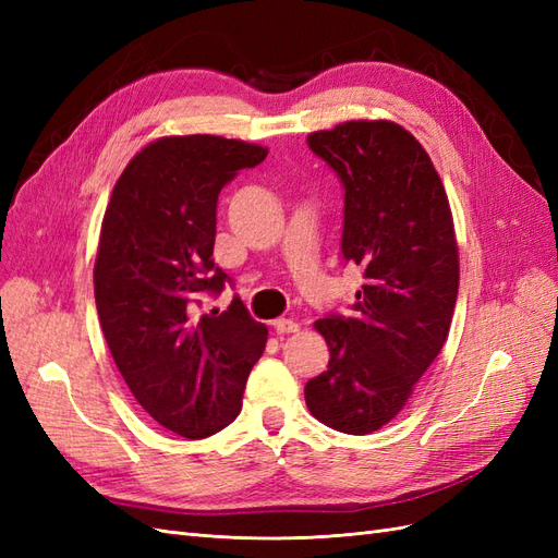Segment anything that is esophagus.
Segmentation results:
<instances>
[{
  "instance_id": "1",
  "label": "esophagus",
  "mask_w": 558,
  "mask_h": 558,
  "mask_svg": "<svg viewBox=\"0 0 558 558\" xmlns=\"http://www.w3.org/2000/svg\"><path fill=\"white\" fill-rule=\"evenodd\" d=\"M272 326H275V330H277L279 335H286V332H298V330H300V326L295 324V320H291V318H277Z\"/></svg>"
}]
</instances>
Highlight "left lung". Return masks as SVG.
I'll use <instances>...</instances> for the list:
<instances>
[{"mask_svg": "<svg viewBox=\"0 0 558 558\" xmlns=\"http://www.w3.org/2000/svg\"><path fill=\"white\" fill-rule=\"evenodd\" d=\"M307 142L344 183L342 253L365 283L351 316L314 324L330 361L305 400L328 428L367 435L400 414L447 342L459 242L442 179L402 125L361 118Z\"/></svg>", "mask_w": 558, "mask_h": 558, "instance_id": "8db88e82", "label": "left lung"}]
</instances>
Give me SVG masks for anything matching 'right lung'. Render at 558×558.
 I'll return each mask as SVG.
<instances>
[{
  "label": "right lung",
  "mask_w": 558,
  "mask_h": 558,
  "mask_svg": "<svg viewBox=\"0 0 558 558\" xmlns=\"http://www.w3.org/2000/svg\"><path fill=\"white\" fill-rule=\"evenodd\" d=\"M260 144L216 134H170L146 144L118 177L95 256V302L105 340L132 396L160 426L189 440L226 428L242 410L267 328L240 298L197 312L218 293L216 202Z\"/></svg>",
  "instance_id": "1"
}]
</instances>
